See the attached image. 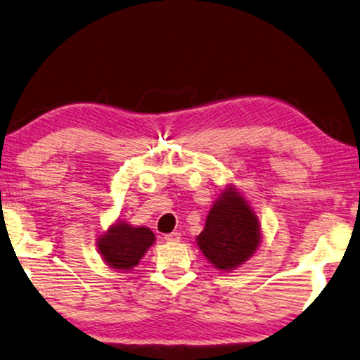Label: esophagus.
I'll use <instances>...</instances> for the list:
<instances>
[{"instance_id": "obj_1", "label": "esophagus", "mask_w": 360, "mask_h": 360, "mask_svg": "<svg viewBox=\"0 0 360 360\" xmlns=\"http://www.w3.org/2000/svg\"><path fill=\"white\" fill-rule=\"evenodd\" d=\"M165 240L167 242H179L181 240V233L179 232H171L165 236Z\"/></svg>"}]
</instances>
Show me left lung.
Wrapping results in <instances>:
<instances>
[{
  "label": "left lung",
  "instance_id": "1",
  "mask_svg": "<svg viewBox=\"0 0 360 360\" xmlns=\"http://www.w3.org/2000/svg\"><path fill=\"white\" fill-rule=\"evenodd\" d=\"M259 221L253 208L233 187H226L207 216L197 245L216 269L232 271L259 247Z\"/></svg>",
  "mask_w": 360,
  "mask_h": 360
}]
</instances>
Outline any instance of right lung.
I'll list each match as a JSON object with an SVG mask.
<instances>
[{
    "label": "right lung",
    "mask_w": 360,
    "mask_h": 360,
    "mask_svg": "<svg viewBox=\"0 0 360 360\" xmlns=\"http://www.w3.org/2000/svg\"><path fill=\"white\" fill-rule=\"evenodd\" d=\"M153 242L155 236L149 227H133L124 221H118L98 238V250L113 269L129 271L139 264Z\"/></svg>",
    "instance_id": "add662e5"
}]
</instances>
